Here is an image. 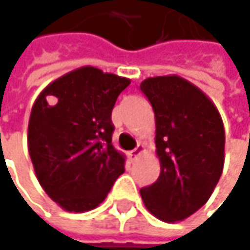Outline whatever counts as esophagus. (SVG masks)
<instances>
[{
	"label": "esophagus",
	"mask_w": 250,
	"mask_h": 250,
	"mask_svg": "<svg viewBox=\"0 0 250 250\" xmlns=\"http://www.w3.org/2000/svg\"><path fill=\"white\" fill-rule=\"evenodd\" d=\"M144 152H145V146H144L142 144H138V146L135 148L134 151L129 152V159H131V161H136Z\"/></svg>",
	"instance_id": "esophagus-1"
}]
</instances>
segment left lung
<instances>
[{
    "label": "left lung",
    "instance_id": "1",
    "mask_svg": "<svg viewBox=\"0 0 250 250\" xmlns=\"http://www.w3.org/2000/svg\"><path fill=\"white\" fill-rule=\"evenodd\" d=\"M139 88L155 114L161 167L156 182L139 193L155 218L179 222L205 205L222 175V118L202 89L179 75L146 78Z\"/></svg>",
    "mask_w": 250,
    "mask_h": 250
}]
</instances>
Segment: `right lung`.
I'll return each mask as SVG.
<instances>
[{"mask_svg": "<svg viewBox=\"0 0 250 250\" xmlns=\"http://www.w3.org/2000/svg\"><path fill=\"white\" fill-rule=\"evenodd\" d=\"M129 78L86 65L48 83L28 122V152L46 195L66 212L99 206L124 173L111 114Z\"/></svg>", "mask_w": 250, "mask_h": 250, "instance_id": "add662e5", "label": "right lung"}]
</instances>
